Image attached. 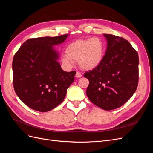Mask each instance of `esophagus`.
I'll return each instance as SVG.
<instances>
[{
  "label": "esophagus",
  "instance_id": "obj_1",
  "mask_svg": "<svg viewBox=\"0 0 153 153\" xmlns=\"http://www.w3.org/2000/svg\"><path fill=\"white\" fill-rule=\"evenodd\" d=\"M75 76H76V78H81L82 76V75L80 72H76Z\"/></svg>",
  "mask_w": 153,
  "mask_h": 153
}]
</instances>
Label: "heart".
Segmentation results:
<instances>
[{"label": "heart", "instance_id": "b5f03b06", "mask_svg": "<svg viewBox=\"0 0 153 153\" xmlns=\"http://www.w3.org/2000/svg\"><path fill=\"white\" fill-rule=\"evenodd\" d=\"M103 41L98 37L87 39H77L68 45L66 53L62 55V61L70 66L78 61L81 68L91 70L98 67L104 56Z\"/></svg>", "mask_w": 153, "mask_h": 153}]
</instances>
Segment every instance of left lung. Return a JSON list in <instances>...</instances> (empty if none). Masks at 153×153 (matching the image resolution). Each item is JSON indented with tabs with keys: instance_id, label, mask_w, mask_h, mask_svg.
Here are the masks:
<instances>
[{
	"instance_id": "8db88e82",
	"label": "left lung",
	"mask_w": 153,
	"mask_h": 153,
	"mask_svg": "<svg viewBox=\"0 0 153 153\" xmlns=\"http://www.w3.org/2000/svg\"><path fill=\"white\" fill-rule=\"evenodd\" d=\"M107 47L102 61L84 76L89 80L86 94L92 103L105 110L121 106L135 93L138 82V55L127 40L103 34Z\"/></svg>"
}]
</instances>
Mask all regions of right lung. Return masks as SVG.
Masks as SVG:
<instances>
[{
	"label": "right lung",
	"mask_w": 153,
	"mask_h": 153,
	"mask_svg": "<svg viewBox=\"0 0 153 153\" xmlns=\"http://www.w3.org/2000/svg\"><path fill=\"white\" fill-rule=\"evenodd\" d=\"M69 34L27 40L14 55L13 86L16 95L30 108L48 112L61 104L76 71H63L53 45L63 43Z\"/></svg>",
	"instance_id": "1"
}]
</instances>
